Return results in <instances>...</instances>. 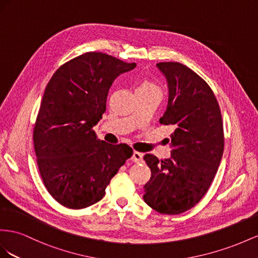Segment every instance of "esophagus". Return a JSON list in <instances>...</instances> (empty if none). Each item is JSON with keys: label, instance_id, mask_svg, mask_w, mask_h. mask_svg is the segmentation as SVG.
<instances>
[{"label": "esophagus", "instance_id": "34e87169", "mask_svg": "<svg viewBox=\"0 0 258 258\" xmlns=\"http://www.w3.org/2000/svg\"><path fill=\"white\" fill-rule=\"evenodd\" d=\"M143 157H144V154L142 152L134 151L133 156H132V161L135 162V163H139V162L143 161Z\"/></svg>", "mask_w": 258, "mask_h": 258}]
</instances>
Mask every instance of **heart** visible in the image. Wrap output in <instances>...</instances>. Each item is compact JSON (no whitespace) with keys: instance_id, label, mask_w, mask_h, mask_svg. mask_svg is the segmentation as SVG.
I'll return each instance as SVG.
<instances>
[{"instance_id":"1","label":"heart","mask_w":258,"mask_h":258,"mask_svg":"<svg viewBox=\"0 0 258 258\" xmlns=\"http://www.w3.org/2000/svg\"><path fill=\"white\" fill-rule=\"evenodd\" d=\"M144 91H160L157 84L151 82L150 80H143L141 83H139L136 92H144Z\"/></svg>"}]
</instances>
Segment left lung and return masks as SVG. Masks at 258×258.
<instances>
[{
  "instance_id": "1",
  "label": "left lung",
  "mask_w": 258,
  "mask_h": 258,
  "mask_svg": "<svg viewBox=\"0 0 258 258\" xmlns=\"http://www.w3.org/2000/svg\"><path fill=\"white\" fill-rule=\"evenodd\" d=\"M168 83V104L160 123L172 125L171 159L144 156L151 177L144 200L161 214L176 215L192 209L208 192L223 157L222 112L210 85L187 66L159 62Z\"/></svg>"
}]
</instances>
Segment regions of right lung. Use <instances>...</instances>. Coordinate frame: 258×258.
I'll return each mask as SVG.
<instances>
[{"label":"right lung","mask_w":258,"mask_h":258,"mask_svg":"<svg viewBox=\"0 0 258 258\" xmlns=\"http://www.w3.org/2000/svg\"><path fill=\"white\" fill-rule=\"evenodd\" d=\"M135 66L87 51L61 64L47 83L33 146L44 186L66 208L81 210L100 201L110 180L133 156L126 144L100 141L93 126L106 111L113 80Z\"/></svg>","instance_id":"obj_1"}]
</instances>
